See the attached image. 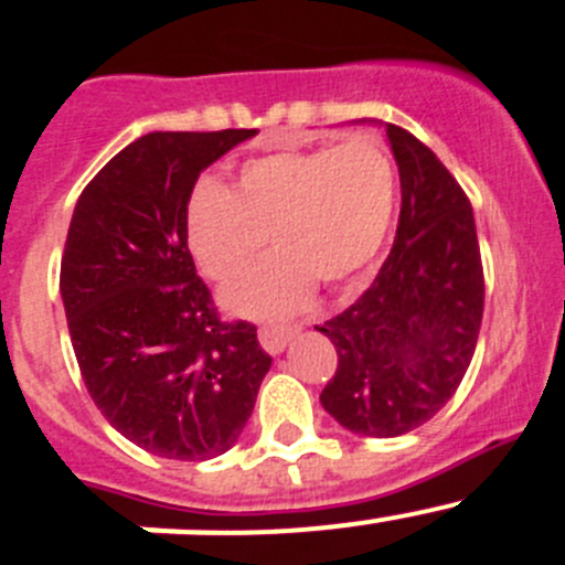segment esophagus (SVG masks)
Returning <instances> with one entry per match:
<instances>
[{"instance_id": "esophagus-1", "label": "esophagus", "mask_w": 565, "mask_h": 565, "mask_svg": "<svg viewBox=\"0 0 565 565\" xmlns=\"http://www.w3.org/2000/svg\"><path fill=\"white\" fill-rule=\"evenodd\" d=\"M295 333H298V328H259V344L270 355H278V352H284V347L289 344V339Z\"/></svg>"}]
</instances>
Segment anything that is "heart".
Wrapping results in <instances>:
<instances>
[{
    "instance_id": "heart-1",
    "label": "heart",
    "mask_w": 565,
    "mask_h": 565,
    "mask_svg": "<svg viewBox=\"0 0 565 565\" xmlns=\"http://www.w3.org/2000/svg\"><path fill=\"white\" fill-rule=\"evenodd\" d=\"M396 210V167L377 136L335 147L281 150L248 158L235 191L199 180L185 204V237L199 267L232 281L267 243L278 246L224 292L243 317L295 315L315 281L344 287L383 250Z\"/></svg>"
}]
</instances>
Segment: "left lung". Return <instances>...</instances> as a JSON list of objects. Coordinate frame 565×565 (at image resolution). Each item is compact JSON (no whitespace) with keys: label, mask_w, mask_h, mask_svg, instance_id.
<instances>
[{"label":"left lung","mask_w":565,"mask_h":565,"mask_svg":"<svg viewBox=\"0 0 565 565\" xmlns=\"http://www.w3.org/2000/svg\"><path fill=\"white\" fill-rule=\"evenodd\" d=\"M402 180L396 241L372 287L317 324L339 355L322 407L344 429L398 437L459 388L483 317V267L467 193L435 152L385 125Z\"/></svg>","instance_id":"obj_1"}]
</instances>
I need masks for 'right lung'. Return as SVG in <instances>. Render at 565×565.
<instances>
[{"instance_id": "right-lung-1", "label": "right lung", "mask_w": 565, "mask_h": 565, "mask_svg": "<svg viewBox=\"0 0 565 565\" xmlns=\"http://www.w3.org/2000/svg\"><path fill=\"white\" fill-rule=\"evenodd\" d=\"M254 128L156 130L111 158L73 210L60 292L95 407L163 459L230 451L273 358L250 322H224L188 250L199 174Z\"/></svg>"}]
</instances>
